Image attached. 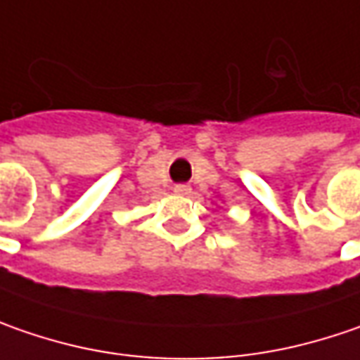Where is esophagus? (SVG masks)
<instances>
[{
    "label": "esophagus",
    "instance_id": "1",
    "mask_svg": "<svg viewBox=\"0 0 360 360\" xmlns=\"http://www.w3.org/2000/svg\"><path fill=\"white\" fill-rule=\"evenodd\" d=\"M173 191H175V195H189L191 193V187L189 185H175Z\"/></svg>",
    "mask_w": 360,
    "mask_h": 360
}]
</instances>
